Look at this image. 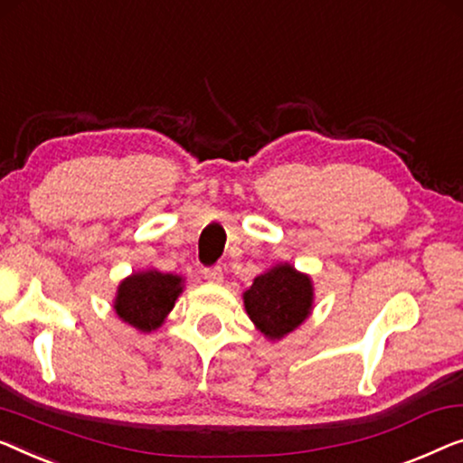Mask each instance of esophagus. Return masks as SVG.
I'll return each instance as SVG.
<instances>
[{
    "mask_svg": "<svg viewBox=\"0 0 463 463\" xmlns=\"http://www.w3.org/2000/svg\"><path fill=\"white\" fill-rule=\"evenodd\" d=\"M203 273L204 279H209L211 284H221V281H223V269H221V267H206Z\"/></svg>",
    "mask_w": 463,
    "mask_h": 463,
    "instance_id": "34e87169",
    "label": "esophagus"
}]
</instances>
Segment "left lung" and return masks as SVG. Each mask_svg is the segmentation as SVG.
I'll use <instances>...</instances> for the list:
<instances>
[{
    "label": "left lung",
    "mask_w": 463,
    "mask_h": 463,
    "mask_svg": "<svg viewBox=\"0 0 463 463\" xmlns=\"http://www.w3.org/2000/svg\"><path fill=\"white\" fill-rule=\"evenodd\" d=\"M244 307L257 330L281 340L311 315L313 281L290 263H279L254 278L244 292Z\"/></svg>",
    "instance_id": "1"
}]
</instances>
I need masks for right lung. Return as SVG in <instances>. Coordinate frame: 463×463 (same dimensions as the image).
Instances as JSON below:
<instances>
[{
	"instance_id": "add662e5",
	"label": "right lung",
	"mask_w": 463,
	"mask_h": 463,
	"mask_svg": "<svg viewBox=\"0 0 463 463\" xmlns=\"http://www.w3.org/2000/svg\"><path fill=\"white\" fill-rule=\"evenodd\" d=\"M184 292V279L158 269L131 273L118 284L115 311L139 332H152L163 324Z\"/></svg>"
}]
</instances>
